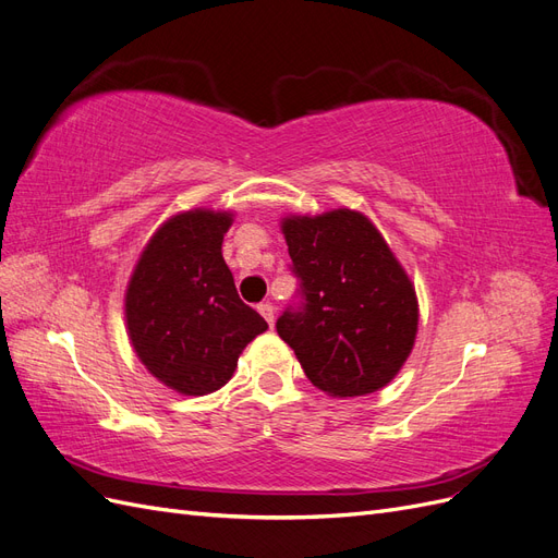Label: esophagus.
Listing matches in <instances>:
<instances>
[{"label":"esophagus","mask_w":558,"mask_h":558,"mask_svg":"<svg viewBox=\"0 0 558 558\" xmlns=\"http://www.w3.org/2000/svg\"><path fill=\"white\" fill-rule=\"evenodd\" d=\"M258 312L269 326H275V305H272V302H263V305H258Z\"/></svg>","instance_id":"obj_1"}]
</instances>
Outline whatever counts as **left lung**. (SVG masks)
<instances>
[{
  "label": "left lung",
  "instance_id": "obj_1",
  "mask_svg": "<svg viewBox=\"0 0 558 558\" xmlns=\"http://www.w3.org/2000/svg\"><path fill=\"white\" fill-rule=\"evenodd\" d=\"M305 307L283 312L277 332L307 379L332 398L375 393L410 359L418 330L414 283L361 211L283 216Z\"/></svg>",
  "mask_w": 558,
  "mask_h": 558
}]
</instances>
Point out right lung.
I'll use <instances>...</instances> for the list:
<instances>
[{
  "mask_svg": "<svg viewBox=\"0 0 558 558\" xmlns=\"http://www.w3.org/2000/svg\"><path fill=\"white\" fill-rule=\"evenodd\" d=\"M232 211H179L150 234L125 289V328L142 365L181 396L226 386L240 353L267 330L240 300L223 260Z\"/></svg>",
  "mask_w": 558,
  "mask_h": 558,
  "instance_id": "obj_1",
  "label": "right lung"
}]
</instances>
